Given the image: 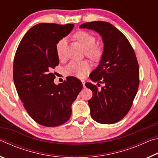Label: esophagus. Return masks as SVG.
I'll return each instance as SVG.
<instances>
[{
  "mask_svg": "<svg viewBox=\"0 0 158 158\" xmlns=\"http://www.w3.org/2000/svg\"><path fill=\"white\" fill-rule=\"evenodd\" d=\"M81 83H82V84H83V87H84V88H85V80H84V79H82V80H81Z\"/></svg>",
  "mask_w": 158,
  "mask_h": 158,
  "instance_id": "1",
  "label": "esophagus"
}]
</instances>
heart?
Here are the masks:
<instances>
[{"label":"heart","mask_w":158,"mask_h":158,"mask_svg":"<svg viewBox=\"0 0 158 158\" xmlns=\"http://www.w3.org/2000/svg\"><path fill=\"white\" fill-rule=\"evenodd\" d=\"M75 38L80 45L85 50V55L90 59L98 60L101 58L103 53L102 47L100 45H95V37L85 31H79L75 34ZM66 45V38H63L56 45L57 56L59 59L64 57V49ZM90 65L86 61L72 60L65 66V72L67 74L77 77H84L89 72Z\"/></svg>","instance_id":"b5f03b06"}]
</instances>
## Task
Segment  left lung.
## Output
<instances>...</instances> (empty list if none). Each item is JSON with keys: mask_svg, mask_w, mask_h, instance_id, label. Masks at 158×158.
I'll return each mask as SVG.
<instances>
[{"mask_svg": "<svg viewBox=\"0 0 158 158\" xmlns=\"http://www.w3.org/2000/svg\"><path fill=\"white\" fill-rule=\"evenodd\" d=\"M79 28L98 33L104 47L99 65L89 75L91 81L105 84L100 90L90 82V116L102 124H113L123 118L132 106L139 84V69L132 46L123 34L105 21L84 23Z\"/></svg>", "mask_w": 158, "mask_h": 158, "instance_id": "8db88e82", "label": "left lung"}]
</instances>
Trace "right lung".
Listing matches in <instances>:
<instances>
[{"label": "right lung", "instance_id": "obj_1", "mask_svg": "<svg viewBox=\"0 0 158 158\" xmlns=\"http://www.w3.org/2000/svg\"><path fill=\"white\" fill-rule=\"evenodd\" d=\"M74 24L40 23L29 29L15 53L13 79L28 114L37 123L56 127L71 116V106L83 85L74 77L55 84L52 69L59 63L56 45Z\"/></svg>", "mask_w": 158, "mask_h": 158}]
</instances>
